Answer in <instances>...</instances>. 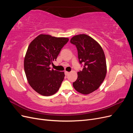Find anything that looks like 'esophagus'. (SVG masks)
Returning a JSON list of instances; mask_svg holds the SVG:
<instances>
[{"label": "esophagus", "mask_w": 133, "mask_h": 133, "mask_svg": "<svg viewBox=\"0 0 133 133\" xmlns=\"http://www.w3.org/2000/svg\"><path fill=\"white\" fill-rule=\"evenodd\" d=\"M69 74V72L66 71H65V75H68Z\"/></svg>", "instance_id": "obj_1"}]
</instances>
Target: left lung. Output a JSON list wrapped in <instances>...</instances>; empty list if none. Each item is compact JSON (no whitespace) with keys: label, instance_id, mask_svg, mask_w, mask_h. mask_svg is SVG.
<instances>
[{"label":"left lung","instance_id":"1","mask_svg":"<svg viewBox=\"0 0 133 133\" xmlns=\"http://www.w3.org/2000/svg\"><path fill=\"white\" fill-rule=\"evenodd\" d=\"M70 42L77 48L79 63L84 64L83 69L78 73V78L73 85L80 93L89 94L98 89L105 78L104 52L97 42L86 34L75 35Z\"/></svg>","mask_w":133,"mask_h":133}]
</instances>
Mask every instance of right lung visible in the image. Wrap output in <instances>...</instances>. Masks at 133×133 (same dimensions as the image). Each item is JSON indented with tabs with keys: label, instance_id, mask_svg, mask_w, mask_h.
Masks as SVG:
<instances>
[{
	"label": "right lung",
	"instance_id": "1",
	"mask_svg": "<svg viewBox=\"0 0 133 133\" xmlns=\"http://www.w3.org/2000/svg\"><path fill=\"white\" fill-rule=\"evenodd\" d=\"M68 41L67 38L40 34L28 46L24 62L25 73L30 87L39 94L50 96L59 89L64 72L50 69L49 65Z\"/></svg>",
	"mask_w": 133,
	"mask_h": 133
}]
</instances>
